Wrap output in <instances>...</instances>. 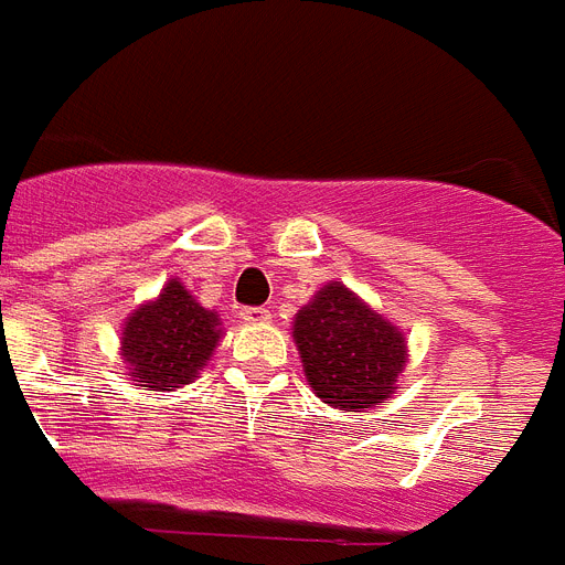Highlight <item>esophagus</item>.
Returning a JSON list of instances; mask_svg holds the SVG:
<instances>
[{
    "instance_id": "esophagus-1",
    "label": "esophagus",
    "mask_w": 565,
    "mask_h": 565,
    "mask_svg": "<svg viewBox=\"0 0 565 565\" xmlns=\"http://www.w3.org/2000/svg\"><path fill=\"white\" fill-rule=\"evenodd\" d=\"M242 315V320H245V323H268V320H271V311L265 309V306H248V309H242L239 311Z\"/></svg>"
}]
</instances>
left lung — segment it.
<instances>
[{"mask_svg":"<svg viewBox=\"0 0 565 565\" xmlns=\"http://www.w3.org/2000/svg\"><path fill=\"white\" fill-rule=\"evenodd\" d=\"M294 343L317 398L363 413L398 390L407 340L343 282H329L294 317Z\"/></svg>","mask_w":565,"mask_h":565,"instance_id":"left-lung-1","label":"left lung"}]
</instances>
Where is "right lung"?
<instances>
[{
	"mask_svg": "<svg viewBox=\"0 0 565 565\" xmlns=\"http://www.w3.org/2000/svg\"><path fill=\"white\" fill-rule=\"evenodd\" d=\"M218 315L195 302L184 282L170 279L152 302L126 317L120 355L135 386L167 390L190 384L218 343Z\"/></svg>",
	"mask_w": 565,
	"mask_h": 565,
	"instance_id": "add662e5",
	"label": "right lung"
}]
</instances>
